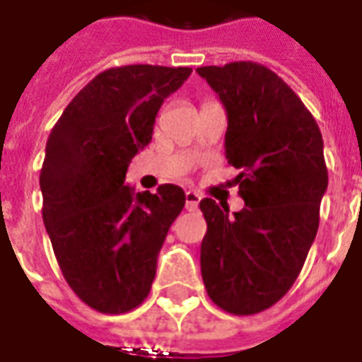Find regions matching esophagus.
Wrapping results in <instances>:
<instances>
[{
	"label": "esophagus",
	"instance_id": "34e87169",
	"mask_svg": "<svg viewBox=\"0 0 362 362\" xmlns=\"http://www.w3.org/2000/svg\"><path fill=\"white\" fill-rule=\"evenodd\" d=\"M199 193L195 192H186V209L187 211H195L199 206Z\"/></svg>",
	"mask_w": 362,
	"mask_h": 362
}]
</instances>
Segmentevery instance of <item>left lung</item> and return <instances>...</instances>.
I'll list each match as a JSON object with an SVG mask.
<instances>
[{"mask_svg":"<svg viewBox=\"0 0 362 362\" xmlns=\"http://www.w3.org/2000/svg\"><path fill=\"white\" fill-rule=\"evenodd\" d=\"M228 112L226 159L245 209L230 216L199 203L206 220L201 275L220 310L255 315L291 291L319 230L328 186L322 136L300 96L264 64L201 66Z\"/></svg>","mask_w":362,"mask_h":362,"instance_id":"obj_1","label":"left lung"}]
</instances>
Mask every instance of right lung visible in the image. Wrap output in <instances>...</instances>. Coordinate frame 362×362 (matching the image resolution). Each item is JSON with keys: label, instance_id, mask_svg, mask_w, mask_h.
I'll use <instances>...</instances> for the list:
<instances>
[{"label": "right lung", "instance_id": "add662e5", "mask_svg": "<svg viewBox=\"0 0 362 362\" xmlns=\"http://www.w3.org/2000/svg\"><path fill=\"white\" fill-rule=\"evenodd\" d=\"M189 74L151 64L100 71L47 138L43 222L66 283L100 313L119 315L144 302L167 231L186 205L180 186L134 193L125 175L150 144L163 100Z\"/></svg>", "mask_w": 362, "mask_h": 362}]
</instances>
